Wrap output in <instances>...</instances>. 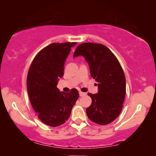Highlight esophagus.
Instances as JSON below:
<instances>
[{
	"label": "esophagus",
	"instance_id": "34e87169",
	"mask_svg": "<svg viewBox=\"0 0 156 156\" xmlns=\"http://www.w3.org/2000/svg\"><path fill=\"white\" fill-rule=\"evenodd\" d=\"M79 94H80V97H83V96L86 95V93L82 92V91H80V92H79Z\"/></svg>",
	"mask_w": 156,
	"mask_h": 156
}]
</instances>
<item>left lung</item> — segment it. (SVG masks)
Returning <instances> with one entry per match:
<instances>
[{"label": "left lung", "instance_id": "obj_1", "mask_svg": "<svg viewBox=\"0 0 156 156\" xmlns=\"http://www.w3.org/2000/svg\"><path fill=\"white\" fill-rule=\"evenodd\" d=\"M83 56L91 76L98 82L97 94L89 93L91 104L86 109L93 122L106 125L120 114L126 94V78L116 56L101 44L87 42L76 48L74 57Z\"/></svg>", "mask_w": 156, "mask_h": 156}]
</instances>
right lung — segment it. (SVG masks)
I'll use <instances>...</instances> for the list:
<instances>
[{"mask_svg": "<svg viewBox=\"0 0 156 156\" xmlns=\"http://www.w3.org/2000/svg\"><path fill=\"white\" fill-rule=\"evenodd\" d=\"M76 42L52 43L34 58L27 77V89L33 109L44 123L58 126L65 123L79 98L78 91H60L57 85L64 75V66Z\"/></svg>", "mask_w": 156, "mask_h": 156, "instance_id": "obj_1", "label": "right lung"}]
</instances>
